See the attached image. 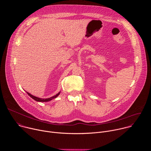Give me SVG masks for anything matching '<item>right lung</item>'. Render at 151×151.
Returning <instances> with one entry per match:
<instances>
[{"instance_id":"add662e5","label":"right lung","mask_w":151,"mask_h":151,"mask_svg":"<svg viewBox=\"0 0 151 151\" xmlns=\"http://www.w3.org/2000/svg\"><path fill=\"white\" fill-rule=\"evenodd\" d=\"M27 93L28 94V95H29V96H30V97H32L33 99H34L35 100H36V101H40V102H45H45H46V101H49L51 100L52 99H54L56 98V97L60 94V92H59L58 93H57L55 96H53V97H50V98H48V99H40V98L35 97V96H32V94H30V93H27Z\"/></svg>"}]
</instances>
